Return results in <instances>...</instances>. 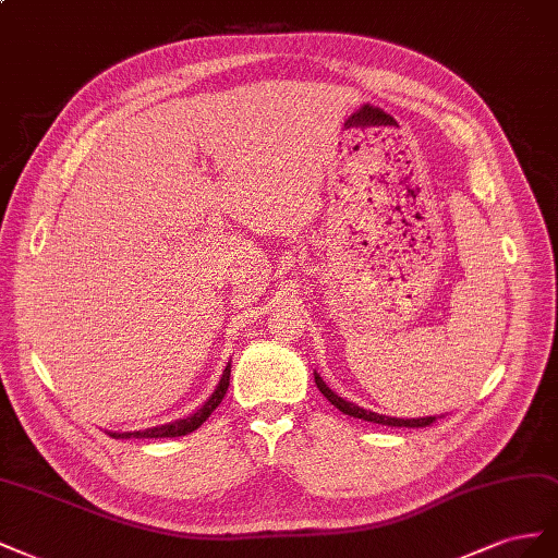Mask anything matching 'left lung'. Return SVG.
I'll list each match as a JSON object with an SVG mask.
<instances>
[{"instance_id":"left-lung-1","label":"left lung","mask_w":558,"mask_h":558,"mask_svg":"<svg viewBox=\"0 0 558 558\" xmlns=\"http://www.w3.org/2000/svg\"><path fill=\"white\" fill-rule=\"evenodd\" d=\"M315 376V386L320 388V392L327 397V400L337 407L339 411H343L345 416H353V418H362V421H369V423H378V425H390V427H425L429 423H435L437 418L441 416H423V418H395V416H386V413H376V411H369V409H362L353 402L343 400V397H339L337 392H333L331 388H327V384L323 380V376L313 372Z\"/></svg>"}]
</instances>
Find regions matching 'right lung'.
Masks as SVG:
<instances>
[{
	"mask_svg": "<svg viewBox=\"0 0 558 558\" xmlns=\"http://www.w3.org/2000/svg\"><path fill=\"white\" fill-rule=\"evenodd\" d=\"M229 376H231V362H227L225 372H221V378H219L215 392L194 413H189V416H184V418L145 427V429H131V433H109L107 429V435L114 439H163V437H182V435L194 433V429H198L205 421L210 418V413L221 404V400H225V395L229 390Z\"/></svg>",
	"mask_w": 558,
	"mask_h": 558,
	"instance_id": "obj_1",
	"label": "right lung"
}]
</instances>
